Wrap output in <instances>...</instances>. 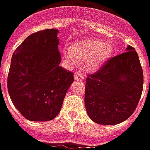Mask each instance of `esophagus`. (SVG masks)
Masks as SVG:
<instances>
[{
  "label": "esophagus",
  "instance_id": "34e87169",
  "mask_svg": "<svg viewBox=\"0 0 150 150\" xmlns=\"http://www.w3.org/2000/svg\"><path fill=\"white\" fill-rule=\"evenodd\" d=\"M74 79H75L76 81H83V79H84V75L81 74L80 72H76V73H74Z\"/></svg>",
  "mask_w": 150,
  "mask_h": 150
}]
</instances>
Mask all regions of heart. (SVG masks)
I'll use <instances>...</instances> for the list:
<instances>
[{
  "instance_id": "heart-1",
  "label": "heart",
  "mask_w": 150,
  "mask_h": 150,
  "mask_svg": "<svg viewBox=\"0 0 150 150\" xmlns=\"http://www.w3.org/2000/svg\"><path fill=\"white\" fill-rule=\"evenodd\" d=\"M112 45L97 39H88L74 44L65 54L73 62L86 61V69L96 71L111 56Z\"/></svg>"
}]
</instances>
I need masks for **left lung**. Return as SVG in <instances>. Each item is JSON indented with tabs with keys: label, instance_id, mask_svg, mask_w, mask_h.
Returning a JSON list of instances; mask_svg holds the SVG:
<instances>
[{
	"label": "left lung",
	"instance_id": "1",
	"mask_svg": "<svg viewBox=\"0 0 150 150\" xmlns=\"http://www.w3.org/2000/svg\"><path fill=\"white\" fill-rule=\"evenodd\" d=\"M144 77L139 56L128 45L109 59L86 81L85 105L90 118L101 125H116L132 116L139 103Z\"/></svg>",
	"mask_w": 150,
	"mask_h": 150
}]
</instances>
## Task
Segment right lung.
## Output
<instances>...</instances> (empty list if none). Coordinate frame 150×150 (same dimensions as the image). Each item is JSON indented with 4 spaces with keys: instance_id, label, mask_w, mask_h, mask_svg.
<instances>
[{
    "instance_id": "add662e5",
    "label": "right lung",
    "mask_w": 150,
    "mask_h": 150,
    "mask_svg": "<svg viewBox=\"0 0 150 150\" xmlns=\"http://www.w3.org/2000/svg\"><path fill=\"white\" fill-rule=\"evenodd\" d=\"M57 29L31 34L14 50L7 87L10 99L26 119L45 122L61 109L73 73L59 66Z\"/></svg>"
}]
</instances>
